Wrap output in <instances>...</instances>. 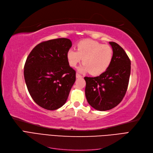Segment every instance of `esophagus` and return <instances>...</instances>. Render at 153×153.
<instances>
[{
    "mask_svg": "<svg viewBox=\"0 0 153 153\" xmlns=\"http://www.w3.org/2000/svg\"><path fill=\"white\" fill-rule=\"evenodd\" d=\"M76 78H82V76L79 75V74H78V73H76Z\"/></svg>",
    "mask_w": 153,
    "mask_h": 153,
    "instance_id": "1",
    "label": "esophagus"
}]
</instances>
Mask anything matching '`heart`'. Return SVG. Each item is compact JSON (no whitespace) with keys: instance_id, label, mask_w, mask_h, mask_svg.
Segmentation results:
<instances>
[{"instance_id":"b5f03b06","label":"heart","mask_w":153,"mask_h":153,"mask_svg":"<svg viewBox=\"0 0 153 153\" xmlns=\"http://www.w3.org/2000/svg\"><path fill=\"white\" fill-rule=\"evenodd\" d=\"M69 65L75 68L83 59V65L78 68L80 72H90L97 76L104 73L109 67L113 57V50L110 46L98 41L84 39L76 45V51L69 49L66 54Z\"/></svg>"}]
</instances>
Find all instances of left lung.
I'll list each match as a JSON object with an SVG mask.
<instances>
[{
    "label": "left lung",
    "mask_w": 153,
    "mask_h": 153,
    "mask_svg": "<svg viewBox=\"0 0 153 153\" xmlns=\"http://www.w3.org/2000/svg\"><path fill=\"white\" fill-rule=\"evenodd\" d=\"M113 57L109 67L98 76L84 77L85 93L92 108L106 111L114 108L126 94L131 71V62L123 48L115 42H109Z\"/></svg>",
    "instance_id": "obj_1"
}]
</instances>
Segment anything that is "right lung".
I'll use <instances>...</instances> for the list:
<instances>
[{"label": "right lung", "instance_id": "1", "mask_svg": "<svg viewBox=\"0 0 153 153\" xmlns=\"http://www.w3.org/2000/svg\"><path fill=\"white\" fill-rule=\"evenodd\" d=\"M70 39L58 38L41 43L32 49L24 66L27 89L36 104L49 110L61 108L66 102L76 80L66 54Z\"/></svg>", "mask_w": 153, "mask_h": 153}]
</instances>
